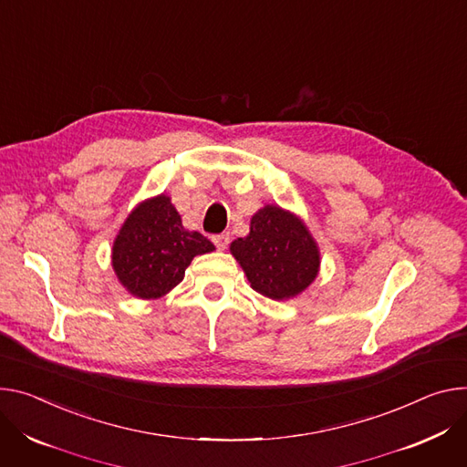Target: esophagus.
Here are the masks:
<instances>
[{
  "instance_id": "1",
  "label": "esophagus",
  "mask_w": 467,
  "mask_h": 467,
  "mask_svg": "<svg viewBox=\"0 0 467 467\" xmlns=\"http://www.w3.org/2000/svg\"><path fill=\"white\" fill-rule=\"evenodd\" d=\"M229 233H223V234H216L214 238H212V242L216 244V247L220 249V251H223V249H227V245H229Z\"/></svg>"
}]
</instances>
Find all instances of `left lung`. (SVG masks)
<instances>
[{
  "label": "left lung",
  "instance_id": "obj_1",
  "mask_svg": "<svg viewBox=\"0 0 467 467\" xmlns=\"http://www.w3.org/2000/svg\"><path fill=\"white\" fill-rule=\"evenodd\" d=\"M231 253L251 286L272 300L302 294L320 268V251L306 223L277 204L251 218L249 234L234 240Z\"/></svg>",
  "mask_w": 467,
  "mask_h": 467
}]
</instances>
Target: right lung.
Masks as SVG:
<instances>
[{
  "label": "right lung",
  "instance_id": "right-lung-1",
  "mask_svg": "<svg viewBox=\"0 0 467 467\" xmlns=\"http://www.w3.org/2000/svg\"><path fill=\"white\" fill-rule=\"evenodd\" d=\"M214 244L182 227L181 214L165 193L140 202L122 223L111 249L120 285L136 298L156 300L175 288L195 255Z\"/></svg>",
  "mask_w": 467,
  "mask_h": 467
}]
</instances>
